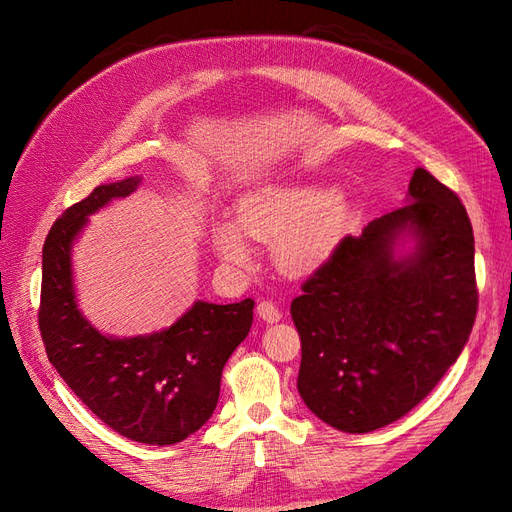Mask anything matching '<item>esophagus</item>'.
Here are the masks:
<instances>
[{
  "mask_svg": "<svg viewBox=\"0 0 512 512\" xmlns=\"http://www.w3.org/2000/svg\"><path fill=\"white\" fill-rule=\"evenodd\" d=\"M258 316L262 318V320H265L267 324H273V322H277V320H280L282 318V314H280V307H277L273 301H260L258 303Z\"/></svg>",
  "mask_w": 512,
  "mask_h": 512,
  "instance_id": "obj_1",
  "label": "esophagus"
}]
</instances>
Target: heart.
<instances>
[{"label": "heart", "instance_id": "heart-1", "mask_svg": "<svg viewBox=\"0 0 512 512\" xmlns=\"http://www.w3.org/2000/svg\"><path fill=\"white\" fill-rule=\"evenodd\" d=\"M348 203L333 185L273 183L239 198L237 222L215 226V250L230 265L252 258V239L275 243V256L288 271H309L327 260L342 239Z\"/></svg>", "mask_w": 512, "mask_h": 512}]
</instances>
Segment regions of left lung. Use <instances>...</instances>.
Returning <instances> with one entry per match:
<instances>
[{
	"mask_svg": "<svg viewBox=\"0 0 512 512\" xmlns=\"http://www.w3.org/2000/svg\"><path fill=\"white\" fill-rule=\"evenodd\" d=\"M476 307L466 207L416 168L406 205L339 241L290 305L301 399L339 431L391 425L457 361Z\"/></svg>",
	"mask_w": 512,
	"mask_h": 512,
	"instance_id": "left-lung-1",
	"label": "left lung"
}]
</instances>
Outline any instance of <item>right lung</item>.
<instances>
[{"instance_id": "add662e5", "label": "right lung", "mask_w": 512, "mask_h": 512, "mask_svg": "<svg viewBox=\"0 0 512 512\" xmlns=\"http://www.w3.org/2000/svg\"><path fill=\"white\" fill-rule=\"evenodd\" d=\"M141 177L98 185L49 230L42 247L40 333L46 356L72 393L123 438L177 444L203 427L220 397L222 369L250 333L254 301L194 305L170 327L104 335L76 303L72 247L94 215L130 196Z\"/></svg>"}]
</instances>
